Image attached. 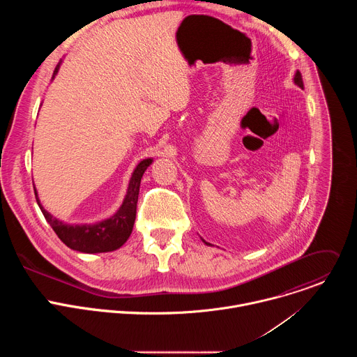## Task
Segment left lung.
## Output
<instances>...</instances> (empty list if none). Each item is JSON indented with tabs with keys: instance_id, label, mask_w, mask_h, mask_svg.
I'll use <instances>...</instances> for the list:
<instances>
[{
	"instance_id": "1",
	"label": "left lung",
	"mask_w": 357,
	"mask_h": 357,
	"mask_svg": "<svg viewBox=\"0 0 357 357\" xmlns=\"http://www.w3.org/2000/svg\"><path fill=\"white\" fill-rule=\"evenodd\" d=\"M294 83L296 84V86H299L301 89H303V82H302V76H301V73L296 70V73H295V76H294ZM203 240V238H202ZM203 243L205 244H208V245H211V243H206L205 240H203Z\"/></svg>"
}]
</instances>
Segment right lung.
Segmentation results:
<instances>
[{
	"mask_svg": "<svg viewBox=\"0 0 357 357\" xmlns=\"http://www.w3.org/2000/svg\"><path fill=\"white\" fill-rule=\"evenodd\" d=\"M62 61L56 65L52 80L59 72ZM151 158L142 160L134 169L127 195L123 200V205L119 211L109 219L97 222L94 225H69L63 223L62 220L54 218L45 208L38 197V192L35 189V197L38 202V206L42 211L46 222L54 229L58 237L72 250L94 254V252H109L120 248L130 237L137 213V202H138V192L139 183L144 172L152 164Z\"/></svg>",
	"mask_w": 357,
	"mask_h": 357,
	"instance_id": "add662e5",
	"label": "right lung"
}]
</instances>
